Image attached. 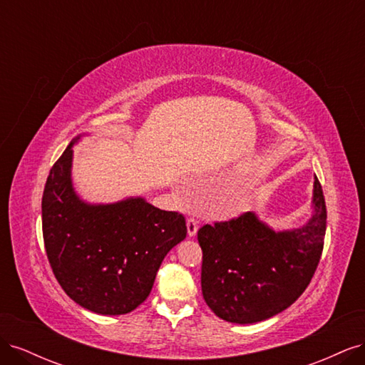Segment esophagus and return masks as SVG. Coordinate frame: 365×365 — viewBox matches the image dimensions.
<instances>
[{
	"instance_id": "1",
	"label": "esophagus",
	"mask_w": 365,
	"mask_h": 365,
	"mask_svg": "<svg viewBox=\"0 0 365 365\" xmlns=\"http://www.w3.org/2000/svg\"><path fill=\"white\" fill-rule=\"evenodd\" d=\"M196 233H197V222L195 219L190 217L189 220H187V235L193 237V236H196Z\"/></svg>"
}]
</instances>
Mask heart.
Here are the masks:
<instances>
[{
  "label": "heart",
  "mask_w": 365,
  "mask_h": 365,
  "mask_svg": "<svg viewBox=\"0 0 365 365\" xmlns=\"http://www.w3.org/2000/svg\"><path fill=\"white\" fill-rule=\"evenodd\" d=\"M245 204H247V200H245L244 196H242V195H236V196H235V200H233V208H235V210L244 208Z\"/></svg>",
  "instance_id": "1"
}]
</instances>
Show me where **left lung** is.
Masks as SVG:
<instances>
[{"mask_svg":"<svg viewBox=\"0 0 365 365\" xmlns=\"http://www.w3.org/2000/svg\"><path fill=\"white\" fill-rule=\"evenodd\" d=\"M312 216L275 231L248 212L197 231L201 288L208 307L228 323L252 324L289 307L311 283L326 235V202L315 176Z\"/></svg>","mask_w":365,"mask_h":365,"instance_id":"8db88e82","label":"left lung"}]
</instances>
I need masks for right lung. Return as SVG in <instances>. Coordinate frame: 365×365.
Segmentation results:
<instances>
[{
	"label": "right lung",
	"instance_id": "add662e5",
	"mask_svg": "<svg viewBox=\"0 0 365 365\" xmlns=\"http://www.w3.org/2000/svg\"><path fill=\"white\" fill-rule=\"evenodd\" d=\"M76 137L54 163L42 195V235L50 267L77 304L123 315L149 297L161 262L185 239L182 215L145 197L88 204L71 181Z\"/></svg>",
	"mask_w": 365,
	"mask_h": 365
}]
</instances>
